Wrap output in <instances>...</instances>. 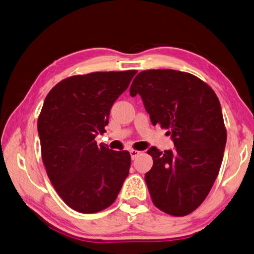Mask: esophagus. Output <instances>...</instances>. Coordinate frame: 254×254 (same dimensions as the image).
I'll return each mask as SVG.
<instances>
[{"instance_id": "esophagus-1", "label": "esophagus", "mask_w": 254, "mask_h": 254, "mask_svg": "<svg viewBox=\"0 0 254 254\" xmlns=\"http://www.w3.org/2000/svg\"><path fill=\"white\" fill-rule=\"evenodd\" d=\"M140 155V151L135 150V149H131L130 150V156H131V159H136V158Z\"/></svg>"}]
</instances>
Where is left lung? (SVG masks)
Masks as SVG:
<instances>
[{
  "label": "left lung",
  "instance_id": "1",
  "mask_svg": "<svg viewBox=\"0 0 254 254\" xmlns=\"http://www.w3.org/2000/svg\"><path fill=\"white\" fill-rule=\"evenodd\" d=\"M139 94L152 125L167 129L174 150L151 147L145 175L152 202L170 216L194 211L211 190L221 166L227 130L216 93L192 74L174 69L140 71L130 86Z\"/></svg>",
  "mask_w": 254,
  "mask_h": 254
}]
</instances>
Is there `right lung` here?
Returning a JSON list of instances; mask_svg holds the SVG:
<instances>
[{
    "mask_svg": "<svg viewBox=\"0 0 254 254\" xmlns=\"http://www.w3.org/2000/svg\"><path fill=\"white\" fill-rule=\"evenodd\" d=\"M137 70L95 71L61 80L37 121L42 160L56 192L69 208L95 213L116 200L130 168V154L97 146L109 112Z\"/></svg>",
    "mask_w": 254,
    "mask_h": 254,
    "instance_id": "1",
    "label": "right lung"
}]
</instances>
